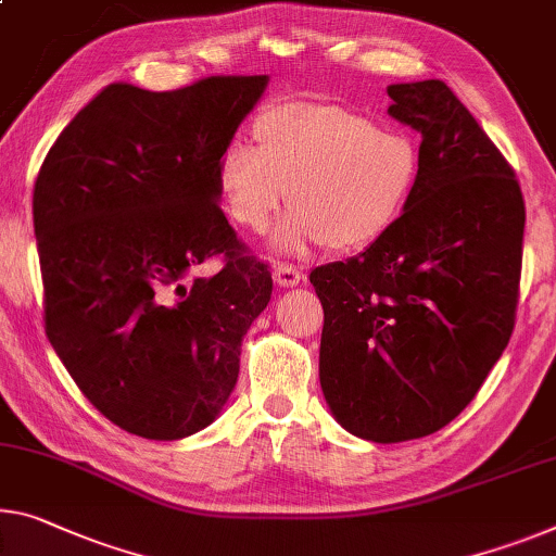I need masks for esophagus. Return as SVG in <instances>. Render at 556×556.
<instances>
[{
	"label": "esophagus",
	"mask_w": 556,
	"mask_h": 556,
	"mask_svg": "<svg viewBox=\"0 0 556 556\" xmlns=\"http://www.w3.org/2000/svg\"><path fill=\"white\" fill-rule=\"evenodd\" d=\"M273 278H276V283L280 288H293L301 283L303 273L298 266H293V263H278L276 268H273Z\"/></svg>",
	"instance_id": "1"
}]
</instances>
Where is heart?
<instances>
[{
    "mask_svg": "<svg viewBox=\"0 0 556 556\" xmlns=\"http://www.w3.org/2000/svg\"><path fill=\"white\" fill-rule=\"evenodd\" d=\"M255 147L228 143L218 159V193L238 226L263 233L283 206L280 251L326 243L361 251L403 216L420 174L405 131L343 106L286 101L253 122Z\"/></svg>",
    "mask_w": 556,
    "mask_h": 556,
    "instance_id": "b5f03b06",
    "label": "heart"
}]
</instances>
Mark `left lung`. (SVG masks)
<instances>
[{"mask_svg":"<svg viewBox=\"0 0 556 556\" xmlns=\"http://www.w3.org/2000/svg\"><path fill=\"white\" fill-rule=\"evenodd\" d=\"M420 131V174L380 241L311 273L323 303L320 388L372 442L438 432L505 353L519 301L525 199L515 170L445 81L388 87Z\"/></svg>","mask_w":556,"mask_h":556,"instance_id":"8db88e82","label":"left lung"}]
</instances>
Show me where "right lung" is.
<instances>
[{
  "mask_svg": "<svg viewBox=\"0 0 556 556\" xmlns=\"http://www.w3.org/2000/svg\"><path fill=\"white\" fill-rule=\"evenodd\" d=\"M268 76L174 91L109 84L49 149L34 184L45 328L101 415L147 440L216 420L241 343L270 301L268 263L218 206V159ZM220 254L211 279L192 270Z\"/></svg>",
  "mask_w": 556,
  "mask_h": 556,
  "instance_id": "1",
  "label": "right lung"
}]
</instances>
